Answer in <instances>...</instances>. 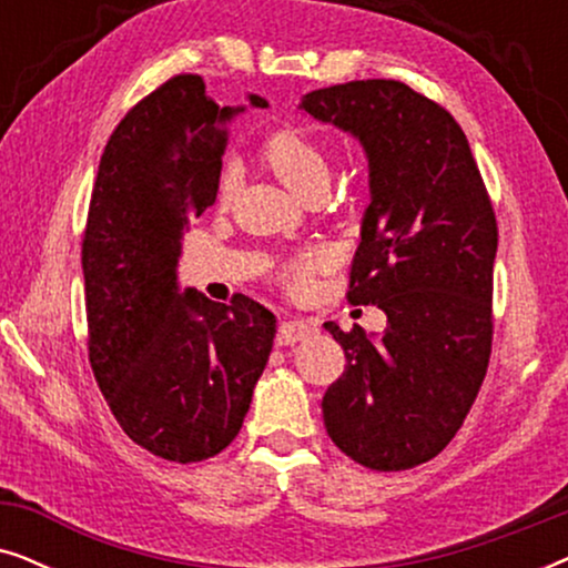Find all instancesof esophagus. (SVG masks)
Segmentation results:
<instances>
[{
  "instance_id": "obj_1",
  "label": "esophagus",
  "mask_w": 568,
  "mask_h": 568,
  "mask_svg": "<svg viewBox=\"0 0 568 568\" xmlns=\"http://www.w3.org/2000/svg\"><path fill=\"white\" fill-rule=\"evenodd\" d=\"M310 333H315V325L307 323V321H284L278 325V333H276V341L278 346H294L297 341H305Z\"/></svg>"
}]
</instances>
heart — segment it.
Returning <instances> with one entry per match:
<instances>
[{
	"label": "heart",
	"mask_w": 568,
	"mask_h": 568,
	"mask_svg": "<svg viewBox=\"0 0 568 568\" xmlns=\"http://www.w3.org/2000/svg\"><path fill=\"white\" fill-rule=\"evenodd\" d=\"M261 160L274 170L286 189L297 196H305L313 189H325L331 181V160L313 136L300 129H278L261 146ZM237 175L235 168H224L216 181V201L230 204L235 196ZM328 263V253L323 247H307L278 266L276 276L286 290L302 294L310 286V276Z\"/></svg>",
	"instance_id": "b5f03b06"
}]
</instances>
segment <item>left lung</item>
<instances>
[{
	"label": "left lung",
	"mask_w": 568,
	"mask_h": 568,
	"mask_svg": "<svg viewBox=\"0 0 568 568\" xmlns=\"http://www.w3.org/2000/svg\"><path fill=\"white\" fill-rule=\"evenodd\" d=\"M300 108L367 152L372 201L346 300L387 315L377 338L325 323L346 354L323 395L325 429L364 468H416L449 445L488 369L499 243L491 199L460 123L408 84H333Z\"/></svg>",
	"instance_id": "8db88e82"
}]
</instances>
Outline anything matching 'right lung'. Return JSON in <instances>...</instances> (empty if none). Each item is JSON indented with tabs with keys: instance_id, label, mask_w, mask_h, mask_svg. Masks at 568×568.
Returning a JSON list of instances; mask_svg holds the SVG:
<instances>
[{
	"instance_id": "add662e5",
	"label": "right lung",
	"mask_w": 568,
	"mask_h": 568,
	"mask_svg": "<svg viewBox=\"0 0 568 568\" xmlns=\"http://www.w3.org/2000/svg\"><path fill=\"white\" fill-rule=\"evenodd\" d=\"M240 111L199 74L139 100L100 158L82 237L92 372L121 429L170 463H201L237 437L274 346L276 317L255 300L178 292L181 237L214 204Z\"/></svg>"
}]
</instances>
